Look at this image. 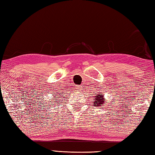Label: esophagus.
<instances>
[{
    "instance_id": "34e87169",
    "label": "esophagus",
    "mask_w": 155,
    "mask_h": 155,
    "mask_svg": "<svg viewBox=\"0 0 155 155\" xmlns=\"http://www.w3.org/2000/svg\"><path fill=\"white\" fill-rule=\"evenodd\" d=\"M77 89H78V91H82V90H83V87H82L79 86V87H78L77 88Z\"/></svg>"
}]
</instances>
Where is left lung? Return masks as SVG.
I'll return each instance as SVG.
<instances>
[{
	"label": "left lung",
	"instance_id": "obj_1",
	"mask_svg": "<svg viewBox=\"0 0 155 155\" xmlns=\"http://www.w3.org/2000/svg\"><path fill=\"white\" fill-rule=\"evenodd\" d=\"M104 95L102 94H98L96 98H94V99L96 100L94 102V104L97 107H100V106H103V104L104 103V98H103Z\"/></svg>",
	"mask_w": 155,
	"mask_h": 155
}]
</instances>
